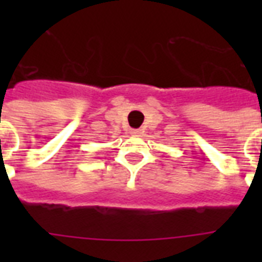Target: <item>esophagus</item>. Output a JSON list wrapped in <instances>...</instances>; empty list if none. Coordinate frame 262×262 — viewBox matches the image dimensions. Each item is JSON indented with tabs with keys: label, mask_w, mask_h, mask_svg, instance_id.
Instances as JSON below:
<instances>
[{
	"label": "esophagus",
	"mask_w": 262,
	"mask_h": 262,
	"mask_svg": "<svg viewBox=\"0 0 262 262\" xmlns=\"http://www.w3.org/2000/svg\"><path fill=\"white\" fill-rule=\"evenodd\" d=\"M130 133L133 136H140V135H141V130H140V129H132Z\"/></svg>",
	"instance_id": "1"
}]
</instances>
